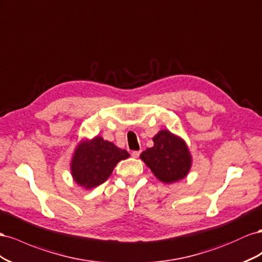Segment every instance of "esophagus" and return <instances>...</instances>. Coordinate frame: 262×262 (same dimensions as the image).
I'll list each match as a JSON object with an SVG mask.
<instances>
[{
	"mask_svg": "<svg viewBox=\"0 0 262 262\" xmlns=\"http://www.w3.org/2000/svg\"><path fill=\"white\" fill-rule=\"evenodd\" d=\"M139 155H140V151H133V152H132V157H133V158H138Z\"/></svg>",
	"mask_w": 262,
	"mask_h": 262,
	"instance_id": "obj_1",
	"label": "esophagus"
}]
</instances>
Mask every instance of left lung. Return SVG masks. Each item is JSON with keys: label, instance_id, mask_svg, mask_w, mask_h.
<instances>
[{"label": "left lung", "instance_id": "obj_1", "mask_svg": "<svg viewBox=\"0 0 262 262\" xmlns=\"http://www.w3.org/2000/svg\"><path fill=\"white\" fill-rule=\"evenodd\" d=\"M154 146L141 152L140 159L163 183L182 180L192 167V156L184 139L168 129H161L154 136Z\"/></svg>", "mask_w": 262, "mask_h": 262}]
</instances>
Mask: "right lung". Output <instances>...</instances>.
<instances>
[{
    "label": "right lung",
    "mask_w": 262,
    "mask_h": 262,
    "mask_svg": "<svg viewBox=\"0 0 262 262\" xmlns=\"http://www.w3.org/2000/svg\"><path fill=\"white\" fill-rule=\"evenodd\" d=\"M129 157L125 149L116 147L101 136L81 140L70 162L73 181L86 190L105 182L116 164Z\"/></svg>",
    "instance_id": "add662e5"
}]
</instances>
